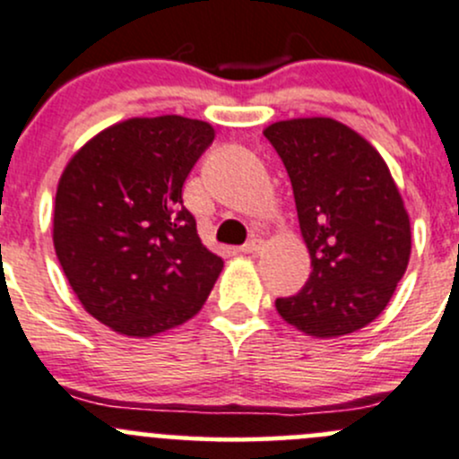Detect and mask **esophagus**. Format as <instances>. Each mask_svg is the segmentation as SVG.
Masks as SVG:
<instances>
[{
    "mask_svg": "<svg viewBox=\"0 0 459 459\" xmlns=\"http://www.w3.org/2000/svg\"><path fill=\"white\" fill-rule=\"evenodd\" d=\"M262 248H264V242L262 239L255 238V239H250V242H246L239 250H242L244 255H255V253H259Z\"/></svg>",
    "mask_w": 459,
    "mask_h": 459,
    "instance_id": "obj_1",
    "label": "esophagus"
}]
</instances>
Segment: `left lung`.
I'll return each instance as SVG.
<instances>
[{"label":"left lung","mask_w":459,"mask_h":459,"mask_svg":"<svg viewBox=\"0 0 459 459\" xmlns=\"http://www.w3.org/2000/svg\"><path fill=\"white\" fill-rule=\"evenodd\" d=\"M292 182L312 259L306 286L274 301L316 339L374 321L407 270L411 226L392 173L371 144L332 118L279 120L264 129Z\"/></svg>","instance_id":"8db88e82"}]
</instances>
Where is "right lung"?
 Instances as JSON below:
<instances>
[{"label": "right lung", "instance_id": "right-lung-1", "mask_svg": "<svg viewBox=\"0 0 459 459\" xmlns=\"http://www.w3.org/2000/svg\"><path fill=\"white\" fill-rule=\"evenodd\" d=\"M213 138L204 120L129 118L67 162L55 197L56 257L85 310L118 334L189 321L220 277L224 262L182 206L186 176Z\"/></svg>", "mask_w": 459, "mask_h": 459}]
</instances>
